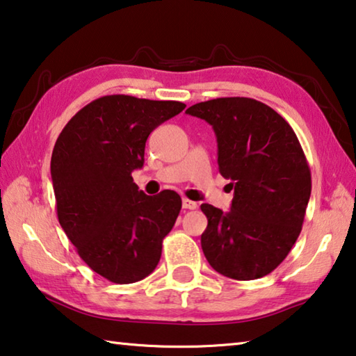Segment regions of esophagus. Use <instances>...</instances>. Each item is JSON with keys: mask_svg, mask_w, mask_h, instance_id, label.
<instances>
[{"mask_svg": "<svg viewBox=\"0 0 356 356\" xmlns=\"http://www.w3.org/2000/svg\"><path fill=\"white\" fill-rule=\"evenodd\" d=\"M182 207L184 209H188V210H195L197 207V204L195 201H190V200H186V197H184V200H182Z\"/></svg>", "mask_w": 356, "mask_h": 356, "instance_id": "obj_1", "label": "esophagus"}]
</instances>
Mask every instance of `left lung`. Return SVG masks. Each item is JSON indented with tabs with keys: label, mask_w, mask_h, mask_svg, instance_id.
<instances>
[{
	"label": "left lung",
	"mask_w": 356,
	"mask_h": 356,
	"mask_svg": "<svg viewBox=\"0 0 356 356\" xmlns=\"http://www.w3.org/2000/svg\"><path fill=\"white\" fill-rule=\"evenodd\" d=\"M186 114L212 125L218 170L231 180V210H201L204 256L216 272L238 281L272 273L301 232L311 196V171L291 125L273 108L248 97H221Z\"/></svg>",
	"instance_id": "obj_1"
}]
</instances>
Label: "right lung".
Returning <instances> with one entry per match:
<instances>
[{
    "label": "right lung",
    "instance_id": "add662e5",
    "mask_svg": "<svg viewBox=\"0 0 356 356\" xmlns=\"http://www.w3.org/2000/svg\"><path fill=\"white\" fill-rule=\"evenodd\" d=\"M184 108L182 102L105 95L69 120L53 149L59 225L83 261L116 284L154 272L182 207L172 190L144 195L131 172L144 165L152 130Z\"/></svg>",
    "mask_w": 356,
    "mask_h": 356
}]
</instances>
